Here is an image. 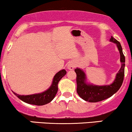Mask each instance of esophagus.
<instances>
[{
    "instance_id": "esophagus-1",
    "label": "esophagus",
    "mask_w": 132,
    "mask_h": 132,
    "mask_svg": "<svg viewBox=\"0 0 132 132\" xmlns=\"http://www.w3.org/2000/svg\"><path fill=\"white\" fill-rule=\"evenodd\" d=\"M75 64L73 63V62H70L68 64V68L70 70H73L75 68Z\"/></svg>"
}]
</instances>
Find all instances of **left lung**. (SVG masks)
Masks as SVG:
<instances>
[{"mask_svg":"<svg viewBox=\"0 0 132 132\" xmlns=\"http://www.w3.org/2000/svg\"><path fill=\"white\" fill-rule=\"evenodd\" d=\"M110 40L115 43L117 45L120 51V61L121 62V68L116 75V79L113 84L107 86L87 85L85 81V75L84 72L79 68L75 70V71L77 74V92L79 96L85 101L90 102H97L108 99L118 90L123 84L125 75V57L123 53L120 43L113 37H111Z\"/></svg>","mask_w":132,"mask_h":132,"instance_id":"1","label":"left lung"}]
</instances>
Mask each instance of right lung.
<instances>
[{
	"instance_id": "obj_1",
	"label": "right lung",
	"mask_w": 132,
	"mask_h": 132,
	"mask_svg": "<svg viewBox=\"0 0 132 132\" xmlns=\"http://www.w3.org/2000/svg\"><path fill=\"white\" fill-rule=\"evenodd\" d=\"M66 74V71L65 70H62L56 73V75L54 77L53 81L51 87L47 90L41 94L29 95H21L16 94L15 92L13 93L19 99L28 104L37 105V106H42V105L47 104L54 98L57 92L58 83Z\"/></svg>"
}]
</instances>
